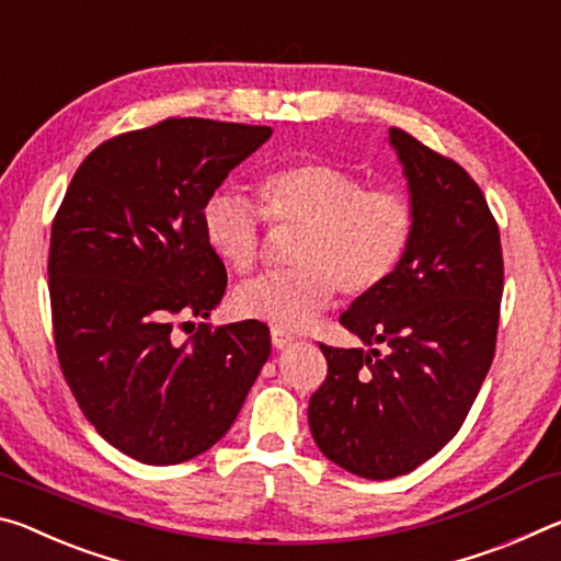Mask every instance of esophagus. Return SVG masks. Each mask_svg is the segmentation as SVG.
Here are the masks:
<instances>
[{
  "label": "esophagus",
  "instance_id": "obj_1",
  "mask_svg": "<svg viewBox=\"0 0 561 561\" xmlns=\"http://www.w3.org/2000/svg\"><path fill=\"white\" fill-rule=\"evenodd\" d=\"M271 343H273V347L283 351V347H288L293 343V335L286 333V330H280V328H273L271 330Z\"/></svg>",
  "mask_w": 561,
  "mask_h": 561
}]
</instances>
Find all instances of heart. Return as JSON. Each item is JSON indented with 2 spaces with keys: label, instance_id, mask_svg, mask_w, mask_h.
I'll use <instances>...</instances> for the list:
<instances>
[{
  "label": "heart",
  "instance_id": "b5f03b06",
  "mask_svg": "<svg viewBox=\"0 0 561 561\" xmlns=\"http://www.w3.org/2000/svg\"><path fill=\"white\" fill-rule=\"evenodd\" d=\"M265 210L278 224L306 226L296 271L265 273L236 290L245 318L275 328H306L333 302L378 290L405 259L415 233V208L398 188L367 186L345 167L298 161L261 181ZM263 210L241 191L218 188L201 208V231L228 268H255L263 245Z\"/></svg>",
  "mask_w": 561,
  "mask_h": 561
}]
</instances>
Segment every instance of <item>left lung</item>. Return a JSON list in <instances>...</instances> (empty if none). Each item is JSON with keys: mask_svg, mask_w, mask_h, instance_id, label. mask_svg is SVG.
<instances>
[{"mask_svg": "<svg viewBox=\"0 0 561 561\" xmlns=\"http://www.w3.org/2000/svg\"><path fill=\"white\" fill-rule=\"evenodd\" d=\"M390 144L415 208L405 259L341 323L365 345H320L328 375L308 405L330 462L367 480L408 474L457 435L494 357L504 288L500 228L460 163L402 128Z\"/></svg>", "mask_w": 561, "mask_h": 561, "instance_id": "1", "label": "left lung"}]
</instances>
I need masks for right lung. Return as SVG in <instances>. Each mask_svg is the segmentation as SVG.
Wrapping results in <instances>:
<instances>
[{"label":"right lung","instance_id":"obj_1","mask_svg":"<svg viewBox=\"0 0 561 561\" xmlns=\"http://www.w3.org/2000/svg\"><path fill=\"white\" fill-rule=\"evenodd\" d=\"M271 126L163 118L96 146L51 224L54 345L84 417L144 465H179L233 425L271 355L259 320L188 341L176 320L208 318L226 293L224 261L201 208ZM186 325V323H183Z\"/></svg>","mask_w":561,"mask_h":561}]
</instances>
